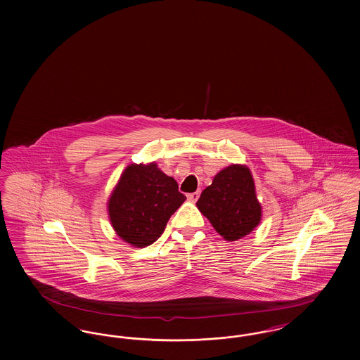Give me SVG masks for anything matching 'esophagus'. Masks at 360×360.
<instances>
[{
    "label": "esophagus",
    "instance_id": "1",
    "mask_svg": "<svg viewBox=\"0 0 360 360\" xmlns=\"http://www.w3.org/2000/svg\"><path fill=\"white\" fill-rule=\"evenodd\" d=\"M198 198H200V191H194V193L188 194V200L191 201V202H195Z\"/></svg>",
    "mask_w": 360,
    "mask_h": 360
}]
</instances>
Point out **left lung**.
Returning a JSON list of instances; mask_svg holds the SVG:
<instances>
[{
  "label": "left lung",
  "mask_w": 360,
  "mask_h": 360,
  "mask_svg": "<svg viewBox=\"0 0 360 360\" xmlns=\"http://www.w3.org/2000/svg\"><path fill=\"white\" fill-rule=\"evenodd\" d=\"M197 207L226 241L245 238L262 220L255 182L245 165H231L217 172Z\"/></svg>",
  "instance_id": "left-lung-1"
}]
</instances>
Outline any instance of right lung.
Instances as JSON below:
<instances>
[{
	"instance_id": "1",
	"label": "right lung",
	"mask_w": 360,
	"mask_h": 360,
	"mask_svg": "<svg viewBox=\"0 0 360 360\" xmlns=\"http://www.w3.org/2000/svg\"><path fill=\"white\" fill-rule=\"evenodd\" d=\"M176 181L155 162L129 165L108 198V214L116 235L135 248L153 244L172 213L185 202Z\"/></svg>"
}]
</instances>
